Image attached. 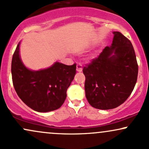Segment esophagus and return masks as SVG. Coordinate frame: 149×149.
Returning <instances> with one entry per match:
<instances>
[{"label":"esophagus","instance_id":"obj_1","mask_svg":"<svg viewBox=\"0 0 149 149\" xmlns=\"http://www.w3.org/2000/svg\"><path fill=\"white\" fill-rule=\"evenodd\" d=\"M76 71L78 72H81L83 71V68H82V65L80 64H78L76 66Z\"/></svg>","mask_w":149,"mask_h":149}]
</instances>
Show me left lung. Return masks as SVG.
I'll list each match as a JSON object with an SVG mask.
<instances>
[{
    "label": "left lung",
    "mask_w": 149,
    "mask_h": 149,
    "mask_svg": "<svg viewBox=\"0 0 149 149\" xmlns=\"http://www.w3.org/2000/svg\"><path fill=\"white\" fill-rule=\"evenodd\" d=\"M113 34L111 46L83 69L87 100L92 107L102 110L124 103L137 80L138 64L130 40L118 31Z\"/></svg>",
    "instance_id": "left-lung-1"
}]
</instances>
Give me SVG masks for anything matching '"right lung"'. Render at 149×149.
Listing matches in <instances>:
<instances>
[{
  "instance_id": "add662e5",
  "label": "right lung",
  "mask_w": 149,
  "mask_h": 149,
  "mask_svg": "<svg viewBox=\"0 0 149 149\" xmlns=\"http://www.w3.org/2000/svg\"><path fill=\"white\" fill-rule=\"evenodd\" d=\"M19 42L13 56V83L25 104L36 111L48 112L59 109L76 73V64L56 62L48 69L33 71L24 66L19 57Z\"/></svg>"
}]
</instances>
